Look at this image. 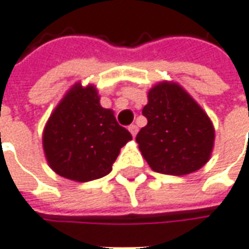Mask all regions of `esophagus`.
Returning <instances> with one entry per match:
<instances>
[{
	"label": "esophagus",
	"mask_w": 249,
	"mask_h": 249,
	"mask_svg": "<svg viewBox=\"0 0 249 249\" xmlns=\"http://www.w3.org/2000/svg\"><path fill=\"white\" fill-rule=\"evenodd\" d=\"M128 131L131 133V135H133V137H135V135H137V133H138V127H137L135 124H130V126H128Z\"/></svg>",
	"instance_id": "obj_1"
}]
</instances>
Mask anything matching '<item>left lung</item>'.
I'll list each match as a JSON object with an SVG mask.
<instances>
[{"label":"left lung","mask_w":249,"mask_h":249,"mask_svg":"<svg viewBox=\"0 0 249 249\" xmlns=\"http://www.w3.org/2000/svg\"><path fill=\"white\" fill-rule=\"evenodd\" d=\"M147 124L135 141L154 172L188 175L206 164L214 145V127L184 89L160 82L149 90L142 109Z\"/></svg>","instance_id":"8db88e82"}]
</instances>
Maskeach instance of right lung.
<instances>
[{"label":"right lung","instance_id":"1","mask_svg":"<svg viewBox=\"0 0 249 249\" xmlns=\"http://www.w3.org/2000/svg\"><path fill=\"white\" fill-rule=\"evenodd\" d=\"M131 138L114 112L100 106L95 87L77 84L50 116L43 149L54 172L84 183L109 174L121 147Z\"/></svg>","mask_w":249,"mask_h":249}]
</instances>
